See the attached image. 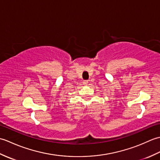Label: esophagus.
I'll return each mask as SVG.
<instances>
[{
  "label": "esophagus",
  "mask_w": 160,
  "mask_h": 160,
  "mask_svg": "<svg viewBox=\"0 0 160 160\" xmlns=\"http://www.w3.org/2000/svg\"><path fill=\"white\" fill-rule=\"evenodd\" d=\"M83 84H84V85H87V84H88V83H89V82H88V81L87 80H84L83 81Z\"/></svg>",
  "instance_id": "34e87169"
}]
</instances>
